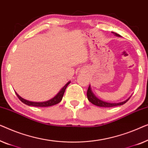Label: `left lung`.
I'll use <instances>...</instances> for the list:
<instances>
[{
	"label": "left lung",
	"mask_w": 148,
	"mask_h": 148,
	"mask_svg": "<svg viewBox=\"0 0 148 148\" xmlns=\"http://www.w3.org/2000/svg\"><path fill=\"white\" fill-rule=\"evenodd\" d=\"M115 34L116 35V36H119V37L120 36V35L117 34V33H115ZM86 94H87V98H88V101H90L91 103H92L93 105H95L99 106V107H116V106H119V105H123L125 103H127V102L129 101V99H128L127 100H126V101L121 102V103H107V102L101 101V100L98 99L97 97H96L94 95V94L92 92V90H90V86H88Z\"/></svg>",
	"instance_id": "8db88e82"
}]
</instances>
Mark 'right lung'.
Returning a JSON list of instances; mask_svg holds the SVG:
<instances>
[{
    "label": "right lung",
    "instance_id": "add662e5",
    "mask_svg": "<svg viewBox=\"0 0 148 148\" xmlns=\"http://www.w3.org/2000/svg\"><path fill=\"white\" fill-rule=\"evenodd\" d=\"M70 82H68L67 84H66L65 86H64L63 88L61 89V90L58 93V95L55 96L53 99H51L50 100H49V101H45V102H40V103H38V102H32V101H27V100L23 99L20 97L19 95H18L17 93H16V96H17V97L18 98V99L20 100L22 102V103H23L24 104H25L27 105H29V106H34V107H50V106H53V105H55L56 104L59 103L60 102H61L62 98H63V96L64 92H65V90L66 88H67L68 85L70 84Z\"/></svg>",
    "mask_w": 148,
    "mask_h": 148
}]
</instances>
